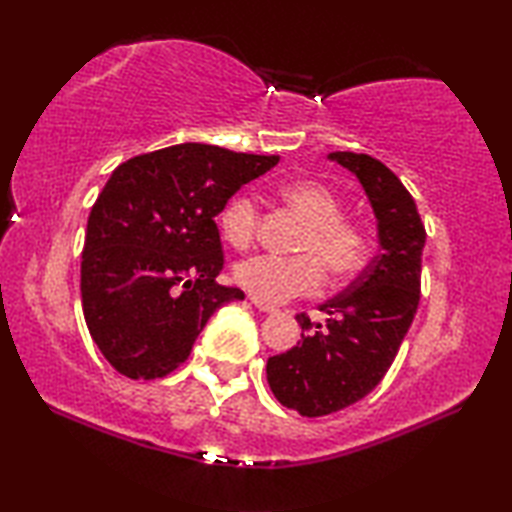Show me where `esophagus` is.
<instances>
[{
	"instance_id": "obj_1",
	"label": "esophagus",
	"mask_w": 512,
	"mask_h": 512,
	"mask_svg": "<svg viewBox=\"0 0 512 512\" xmlns=\"http://www.w3.org/2000/svg\"><path fill=\"white\" fill-rule=\"evenodd\" d=\"M250 302H253L255 309L264 311V314H275V311H277L273 305H268V302H262V300H257V298H250Z\"/></svg>"
}]
</instances>
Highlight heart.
<instances>
[{"instance_id": "obj_1", "label": "heart", "mask_w": 512, "mask_h": 512, "mask_svg": "<svg viewBox=\"0 0 512 512\" xmlns=\"http://www.w3.org/2000/svg\"><path fill=\"white\" fill-rule=\"evenodd\" d=\"M277 198L305 221V230L296 241L293 257L255 255L235 266V280L250 296L277 305V302L311 296L325 280V268L334 280L357 275L368 257V239L350 219H345L343 203L332 189L314 180H291L277 187ZM259 207L248 192H239L223 205L219 228L223 239L235 248H246L255 239Z\"/></svg>"}]
</instances>
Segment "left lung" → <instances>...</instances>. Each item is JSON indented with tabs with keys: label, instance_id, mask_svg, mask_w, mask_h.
Listing matches in <instances>:
<instances>
[{
	"label": "left lung",
	"instance_id": "obj_1",
	"mask_svg": "<svg viewBox=\"0 0 512 512\" xmlns=\"http://www.w3.org/2000/svg\"><path fill=\"white\" fill-rule=\"evenodd\" d=\"M352 171L377 219L379 253L339 296L329 298L325 325L298 314L302 341L266 363L277 402L305 418H320L359 402L391 368L420 302L427 232L400 178L366 153L334 151Z\"/></svg>",
	"mask_w": 512,
	"mask_h": 512
}]
</instances>
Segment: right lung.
<instances>
[{
	"label": "right lung",
	"instance_id": "right-lung-1",
	"mask_svg": "<svg viewBox=\"0 0 512 512\" xmlns=\"http://www.w3.org/2000/svg\"><path fill=\"white\" fill-rule=\"evenodd\" d=\"M277 155L176 144L112 171L92 205L81 262L83 316L103 357L131 379L183 363L216 309L244 300L221 287L214 216Z\"/></svg>",
	"mask_w": 512,
	"mask_h": 512
}]
</instances>
